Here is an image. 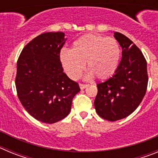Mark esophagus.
Instances as JSON below:
<instances>
[{
	"instance_id": "1",
	"label": "esophagus",
	"mask_w": 158,
	"mask_h": 158,
	"mask_svg": "<svg viewBox=\"0 0 158 158\" xmlns=\"http://www.w3.org/2000/svg\"><path fill=\"white\" fill-rule=\"evenodd\" d=\"M79 86H80V89H85V88L87 87L88 85H84V84H80V85H79Z\"/></svg>"
}]
</instances>
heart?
<instances>
[{
	"label": "heart",
	"mask_w": 158,
	"mask_h": 158,
	"mask_svg": "<svg viewBox=\"0 0 158 158\" xmlns=\"http://www.w3.org/2000/svg\"><path fill=\"white\" fill-rule=\"evenodd\" d=\"M120 58V46L115 39L92 34L75 40L70 51L62 50L60 53L62 66L73 80L81 76L85 63L89 70L86 77L95 76L99 80H106L115 73Z\"/></svg>",
	"instance_id": "obj_1"
}]
</instances>
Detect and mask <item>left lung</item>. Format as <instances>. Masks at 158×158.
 Segmentation results:
<instances>
[{"instance_id": "obj_1", "label": "left lung", "mask_w": 158, "mask_h": 158, "mask_svg": "<svg viewBox=\"0 0 158 158\" xmlns=\"http://www.w3.org/2000/svg\"><path fill=\"white\" fill-rule=\"evenodd\" d=\"M114 37L122 47V59L114 75L97 84L96 113L108 121L126 118L136 110L146 93L147 63L142 51L119 32Z\"/></svg>"}]
</instances>
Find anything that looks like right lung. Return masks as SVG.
<instances>
[{
    "label": "right lung",
    "instance_id": "1",
    "mask_svg": "<svg viewBox=\"0 0 158 158\" xmlns=\"http://www.w3.org/2000/svg\"><path fill=\"white\" fill-rule=\"evenodd\" d=\"M63 32H46L25 46L17 61L16 88L26 111L37 120L52 124L69 115L80 87L63 72L60 51Z\"/></svg>",
    "mask_w": 158,
    "mask_h": 158
}]
</instances>
